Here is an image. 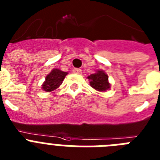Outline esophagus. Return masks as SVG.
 <instances>
[{
	"label": "esophagus",
	"instance_id": "34e87169",
	"mask_svg": "<svg viewBox=\"0 0 160 160\" xmlns=\"http://www.w3.org/2000/svg\"><path fill=\"white\" fill-rule=\"evenodd\" d=\"M72 72H73V73H75V74L80 75L82 73V70H81V69H80V68L73 69V71H72Z\"/></svg>",
	"mask_w": 160,
	"mask_h": 160
}]
</instances>
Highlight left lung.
<instances>
[{"label":"left lung","mask_w":160,"mask_h":160,"mask_svg":"<svg viewBox=\"0 0 160 160\" xmlns=\"http://www.w3.org/2000/svg\"><path fill=\"white\" fill-rule=\"evenodd\" d=\"M87 78L89 80L92 88L98 92H106L110 88L109 76L103 70H97L95 73L91 74Z\"/></svg>","instance_id":"1"}]
</instances>
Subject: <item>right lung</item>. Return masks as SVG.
I'll return each mask as SVG.
<instances>
[{"instance_id":"add662e5","label":"right lung","mask_w":160,"mask_h":160,"mask_svg":"<svg viewBox=\"0 0 160 160\" xmlns=\"http://www.w3.org/2000/svg\"><path fill=\"white\" fill-rule=\"evenodd\" d=\"M68 72H65L58 68H54L47 75L45 81L42 84V89L47 92H52L62 84L65 76Z\"/></svg>"}]
</instances>
